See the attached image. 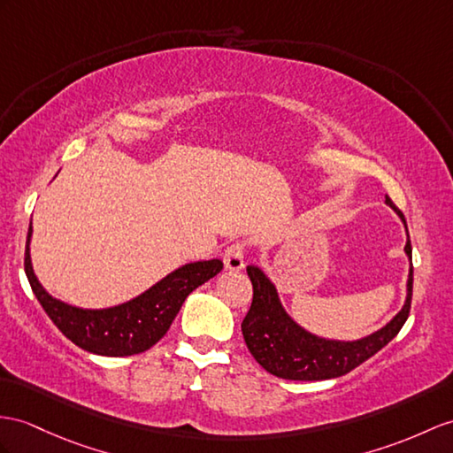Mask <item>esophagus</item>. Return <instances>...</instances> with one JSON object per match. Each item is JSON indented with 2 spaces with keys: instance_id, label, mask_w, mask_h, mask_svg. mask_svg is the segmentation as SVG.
Here are the masks:
<instances>
[{
  "instance_id": "34e87169",
  "label": "esophagus",
  "mask_w": 453,
  "mask_h": 453,
  "mask_svg": "<svg viewBox=\"0 0 453 453\" xmlns=\"http://www.w3.org/2000/svg\"><path fill=\"white\" fill-rule=\"evenodd\" d=\"M223 263H225V269L226 271H242L244 269V244H236L228 246L225 256H223Z\"/></svg>"
}]
</instances>
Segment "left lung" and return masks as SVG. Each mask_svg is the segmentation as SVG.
Listing matches in <instances>:
<instances>
[{
    "instance_id": "8db88e82",
    "label": "left lung",
    "mask_w": 453,
    "mask_h": 453,
    "mask_svg": "<svg viewBox=\"0 0 453 453\" xmlns=\"http://www.w3.org/2000/svg\"><path fill=\"white\" fill-rule=\"evenodd\" d=\"M386 205H390L405 225L403 213L392 203L388 196H386ZM403 250L411 259L410 234H407ZM248 277L253 286V300L248 315L242 321V334L259 365L274 377L286 380H326L354 371L388 344L410 317L413 265L407 279V296L402 311L377 333L354 342L328 340L307 333L284 311L279 292L267 274L256 265H250Z\"/></svg>"
}]
</instances>
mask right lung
Returning a JSON list of instances; mask_svg holds the SVG:
<instances>
[{"label": "right lung", "mask_w": 453, "mask_h": 453, "mask_svg": "<svg viewBox=\"0 0 453 453\" xmlns=\"http://www.w3.org/2000/svg\"><path fill=\"white\" fill-rule=\"evenodd\" d=\"M32 220L27 236L25 273L40 305L73 344L107 357L136 356L167 334L186 297L223 269V261L186 263L134 300L107 310H82L50 296L38 282L30 261Z\"/></svg>", "instance_id": "right-lung-1"}]
</instances>
